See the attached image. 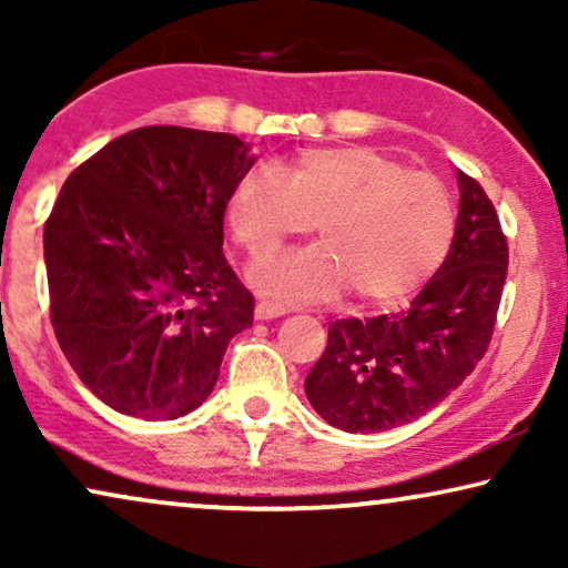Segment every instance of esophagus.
Wrapping results in <instances>:
<instances>
[{
	"instance_id": "1",
	"label": "esophagus",
	"mask_w": 568,
	"mask_h": 568,
	"mask_svg": "<svg viewBox=\"0 0 568 568\" xmlns=\"http://www.w3.org/2000/svg\"><path fill=\"white\" fill-rule=\"evenodd\" d=\"M286 313H290V310L282 305H274V302H266V300L255 305V317H258V321H271V317H282Z\"/></svg>"
}]
</instances>
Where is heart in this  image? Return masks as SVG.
<instances>
[{
  "mask_svg": "<svg viewBox=\"0 0 568 568\" xmlns=\"http://www.w3.org/2000/svg\"><path fill=\"white\" fill-rule=\"evenodd\" d=\"M237 245L263 258L290 237L321 230L323 243L255 263L251 282L292 302L354 286L367 302H398L445 261L455 235L453 193L369 146L307 150L282 170L247 168L227 204Z\"/></svg>",
  "mask_w": 568,
  "mask_h": 568,
  "instance_id": "obj_1",
  "label": "heart"
}]
</instances>
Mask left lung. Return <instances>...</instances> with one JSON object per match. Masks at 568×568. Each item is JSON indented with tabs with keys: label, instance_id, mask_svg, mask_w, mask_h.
<instances>
[{
	"label": "left lung",
	"instance_id": "left-lung-1",
	"mask_svg": "<svg viewBox=\"0 0 568 568\" xmlns=\"http://www.w3.org/2000/svg\"><path fill=\"white\" fill-rule=\"evenodd\" d=\"M449 253L408 310L336 321L310 375V406L344 432L377 434L439 406L484 359L507 282L509 247L491 199L457 170Z\"/></svg>",
	"mask_w": 568,
	"mask_h": 568
}]
</instances>
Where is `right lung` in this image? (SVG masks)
I'll list each match as a JSON object with an SVG mask.
<instances>
[{
    "label": "right lung",
    "mask_w": 568,
    "mask_h": 568,
    "mask_svg": "<svg viewBox=\"0 0 568 568\" xmlns=\"http://www.w3.org/2000/svg\"><path fill=\"white\" fill-rule=\"evenodd\" d=\"M253 162L232 134L144 126L61 185L43 227L51 325L77 377L119 414H191L253 325V294L222 253L224 209Z\"/></svg>",
    "instance_id": "obj_1"
}]
</instances>
